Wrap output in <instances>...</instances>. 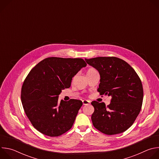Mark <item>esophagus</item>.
<instances>
[{
    "label": "esophagus",
    "instance_id": "34e87169",
    "mask_svg": "<svg viewBox=\"0 0 159 159\" xmlns=\"http://www.w3.org/2000/svg\"><path fill=\"white\" fill-rule=\"evenodd\" d=\"M82 102H83V104L84 105H88V104H90V101H89V100H83L82 101Z\"/></svg>",
    "mask_w": 159,
    "mask_h": 159
}]
</instances>
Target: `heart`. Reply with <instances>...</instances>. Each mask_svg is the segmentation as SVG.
<instances>
[{
	"instance_id": "obj_1",
	"label": "heart",
	"mask_w": 159,
	"mask_h": 159,
	"mask_svg": "<svg viewBox=\"0 0 159 159\" xmlns=\"http://www.w3.org/2000/svg\"><path fill=\"white\" fill-rule=\"evenodd\" d=\"M94 71H96L95 69H89L88 70V71H87V73H90V72H94Z\"/></svg>"
}]
</instances>
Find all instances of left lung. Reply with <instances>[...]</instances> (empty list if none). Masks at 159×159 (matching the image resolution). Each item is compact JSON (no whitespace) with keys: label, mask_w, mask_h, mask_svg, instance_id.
<instances>
[{"label":"left lung","mask_w":159,"mask_h":159,"mask_svg":"<svg viewBox=\"0 0 159 159\" xmlns=\"http://www.w3.org/2000/svg\"><path fill=\"white\" fill-rule=\"evenodd\" d=\"M98 70L101 95L111 97V103L94 101V112L91 120L101 132L111 135L123 133L134 123L140 112L143 90L142 81L133 68L125 61L115 57L85 59Z\"/></svg>","instance_id":"8db88e82"}]
</instances>
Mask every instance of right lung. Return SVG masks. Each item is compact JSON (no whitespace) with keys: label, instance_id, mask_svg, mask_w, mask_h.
Masks as SVG:
<instances>
[{"label":"right lung","instance_id":"1","mask_svg":"<svg viewBox=\"0 0 159 159\" xmlns=\"http://www.w3.org/2000/svg\"><path fill=\"white\" fill-rule=\"evenodd\" d=\"M87 65L82 58L49 57L33 67L21 89V102L33 126L40 133L58 137L69 131L82 106L80 100L58 101L61 90Z\"/></svg>","mask_w":159,"mask_h":159}]
</instances>
